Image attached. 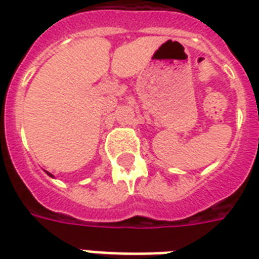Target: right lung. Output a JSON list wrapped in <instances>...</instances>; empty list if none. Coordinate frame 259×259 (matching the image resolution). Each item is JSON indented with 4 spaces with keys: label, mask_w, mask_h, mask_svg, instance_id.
<instances>
[{
    "label": "right lung",
    "mask_w": 259,
    "mask_h": 259,
    "mask_svg": "<svg viewBox=\"0 0 259 259\" xmlns=\"http://www.w3.org/2000/svg\"><path fill=\"white\" fill-rule=\"evenodd\" d=\"M48 175H50V176H53V175H51V174H48Z\"/></svg>",
    "instance_id": "right-lung-1"
}]
</instances>
